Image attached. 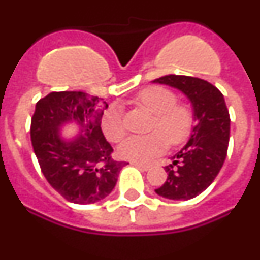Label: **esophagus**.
<instances>
[{"label": "esophagus", "instance_id": "1", "mask_svg": "<svg viewBox=\"0 0 260 260\" xmlns=\"http://www.w3.org/2000/svg\"><path fill=\"white\" fill-rule=\"evenodd\" d=\"M132 164L134 165V167H137V168H139V169H142V171H148V169H150V168H151V165H148V164H142V162H135V161H133Z\"/></svg>", "mask_w": 260, "mask_h": 260}]
</instances>
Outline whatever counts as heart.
Wrapping results in <instances>:
<instances>
[{
	"label": "heart",
	"instance_id": "obj_1",
	"mask_svg": "<svg viewBox=\"0 0 260 260\" xmlns=\"http://www.w3.org/2000/svg\"><path fill=\"white\" fill-rule=\"evenodd\" d=\"M133 103L153 114L150 134L133 135L119 146L121 157L135 162L150 161L164 152L168 143L180 146L189 139L194 126V112L186 103L177 102L176 93L164 87L152 86L137 93ZM102 128L109 142L117 143L126 135L125 117L117 105L103 114Z\"/></svg>",
	"mask_w": 260,
	"mask_h": 260
}]
</instances>
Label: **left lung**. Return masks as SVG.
Returning <instances> with one entry per match:
<instances>
[{"label": "left lung", "instance_id": "1", "mask_svg": "<svg viewBox=\"0 0 260 260\" xmlns=\"http://www.w3.org/2000/svg\"><path fill=\"white\" fill-rule=\"evenodd\" d=\"M153 82L182 91L194 108L197 121L189 142L165 167L167 181L156 194L187 201L203 192L219 174L226 157L231 117L224 96L207 80L186 75H165Z\"/></svg>", "mask_w": 260, "mask_h": 260}]
</instances>
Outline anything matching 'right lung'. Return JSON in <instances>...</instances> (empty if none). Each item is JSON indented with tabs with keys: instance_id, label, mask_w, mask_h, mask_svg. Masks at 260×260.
<instances>
[{
	"instance_id": "1",
	"label": "right lung",
	"mask_w": 260,
	"mask_h": 260,
	"mask_svg": "<svg viewBox=\"0 0 260 260\" xmlns=\"http://www.w3.org/2000/svg\"><path fill=\"white\" fill-rule=\"evenodd\" d=\"M107 102L80 91L50 92L36 103L31 118V142L41 172L66 201L91 204L116 186L125 161H114L113 148L102 132ZM74 120L83 136L62 141L61 124Z\"/></svg>"
}]
</instances>
